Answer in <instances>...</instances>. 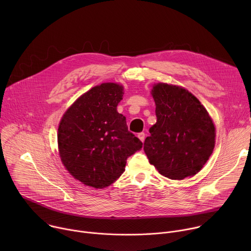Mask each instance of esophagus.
<instances>
[{
  "instance_id": "obj_1",
  "label": "esophagus",
  "mask_w": 251,
  "mask_h": 251,
  "mask_svg": "<svg viewBox=\"0 0 251 251\" xmlns=\"http://www.w3.org/2000/svg\"><path fill=\"white\" fill-rule=\"evenodd\" d=\"M145 137H146V135H145V133H139L138 134V138L141 140V142H144V140H145Z\"/></svg>"
}]
</instances>
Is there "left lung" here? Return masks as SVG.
<instances>
[{"label": "left lung", "instance_id": "left-lung-1", "mask_svg": "<svg viewBox=\"0 0 251 251\" xmlns=\"http://www.w3.org/2000/svg\"><path fill=\"white\" fill-rule=\"evenodd\" d=\"M151 94L157 122L144 143L150 164L171 180L195 176L216 145V126L210 115L200 100L182 86L158 82Z\"/></svg>", "mask_w": 251, "mask_h": 251}]
</instances>
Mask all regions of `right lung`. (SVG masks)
Instances as JSON below:
<instances>
[{"label": "right lung", "mask_w": 251, "mask_h": 251, "mask_svg": "<svg viewBox=\"0 0 251 251\" xmlns=\"http://www.w3.org/2000/svg\"><path fill=\"white\" fill-rule=\"evenodd\" d=\"M123 85L104 82L79 96L60 119L58 155L62 165L83 185L104 189L125 171L127 158L142 148L128 131L126 117L117 105Z\"/></svg>", "instance_id": "obj_1"}]
</instances>
